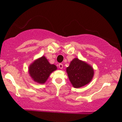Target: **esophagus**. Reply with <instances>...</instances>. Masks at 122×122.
Here are the masks:
<instances>
[{
	"mask_svg": "<svg viewBox=\"0 0 122 122\" xmlns=\"http://www.w3.org/2000/svg\"><path fill=\"white\" fill-rule=\"evenodd\" d=\"M58 66H59V68H60V69H62L63 68V65L62 64H60L58 65Z\"/></svg>",
	"mask_w": 122,
	"mask_h": 122,
	"instance_id": "obj_1",
	"label": "esophagus"
}]
</instances>
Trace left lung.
Here are the masks:
<instances>
[{
  "mask_svg": "<svg viewBox=\"0 0 122 122\" xmlns=\"http://www.w3.org/2000/svg\"><path fill=\"white\" fill-rule=\"evenodd\" d=\"M69 81L75 88H81L88 84L94 76V70L85 61L75 58L66 68Z\"/></svg>",
  "mask_w": 122,
  "mask_h": 122,
  "instance_id": "obj_1",
  "label": "left lung"
}]
</instances>
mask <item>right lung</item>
<instances>
[{"label": "right lung", "instance_id": "add662e5", "mask_svg": "<svg viewBox=\"0 0 122 122\" xmlns=\"http://www.w3.org/2000/svg\"><path fill=\"white\" fill-rule=\"evenodd\" d=\"M57 69L54 64H50L45 56L36 59L29 66V73L31 79L39 84H44L50 74Z\"/></svg>", "mask_w": 122, "mask_h": 122}]
</instances>
